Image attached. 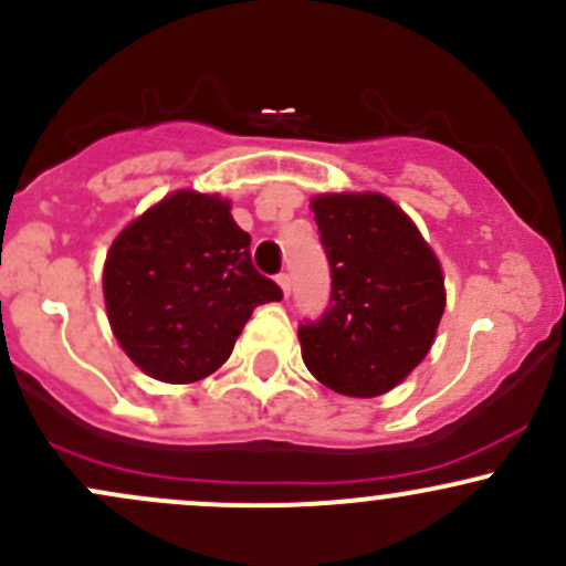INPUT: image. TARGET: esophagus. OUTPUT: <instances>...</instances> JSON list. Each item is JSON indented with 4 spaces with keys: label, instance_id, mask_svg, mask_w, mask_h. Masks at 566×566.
Segmentation results:
<instances>
[{
    "label": "esophagus",
    "instance_id": "1",
    "mask_svg": "<svg viewBox=\"0 0 566 566\" xmlns=\"http://www.w3.org/2000/svg\"><path fill=\"white\" fill-rule=\"evenodd\" d=\"M276 282H279V287H282V293L290 295V273H279Z\"/></svg>",
    "mask_w": 566,
    "mask_h": 566
}]
</instances>
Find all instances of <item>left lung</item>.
Segmentation results:
<instances>
[{
    "label": "left lung",
    "instance_id": "left-lung-1",
    "mask_svg": "<svg viewBox=\"0 0 566 566\" xmlns=\"http://www.w3.org/2000/svg\"><path fill=\"white\" fill-rule=\"evenodd\" d=\"M312 211L331 263V303L298 328L303 363L342 396H382L431 349L444 312L442 268L385 195H317Z\"/></svg>",
    "mask_w": 566,
    "mask_h": 566
}]
</instances>
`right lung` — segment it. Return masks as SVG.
<instances>
[{"label": "right lung", "mask_w": 566, "mask_h": 566, "mask_svg": "<svg viewBox=\"0 0 566 566\" xmlns=\"http://www.w3.org/2000/svg\"><path fill=\"white\" fill-rule=\"evenodd\" d=\"M230 200L178 189L129 222L103 271L116 342L148 377L198 382L233 353L260 303L282 301L252 265Z\"/></svg>", "instance_id": "obj_1"}]
</instances>
